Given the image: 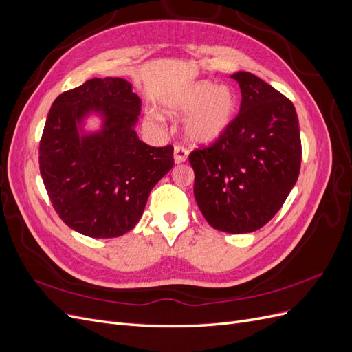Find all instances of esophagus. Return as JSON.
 <instances>
[{
  "mask_svg": "<svg viewBox=\"0 0 352 352\" xmlns=\"http://www.w3.org/2000/svg\"><path fill=\"white\" fill-rule=\"evenodd\" d=\"M173 157H175V163H177V164L184 163V162H186V158H188V150L182 145H176Z\"/></svg>",
  "mask_w": 352,
  "mask_h": 352,
  "instance_id": "34e87169",
  "label": "esophagus"
}]
</instances>
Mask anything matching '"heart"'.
<instances>
[{
    "label": "heart",
    "mask_w": 352,
    "mask_h": 352,
    "mask_svg": "<svg viewBox=\"0 0 352 352\" xmlns=\"http://www.w3.org/2000/svg\"><path fill=\"white\" fill-rule=\"evenodd\" d=\"M238 110V95L228 85L217 87L208 80H198L166 104L172 116L190 113L186 133L197 144H211L228 131ZM151 119L158 120L153 114Z\"/></svg>",
    "instance_id": "1"
}]
</instances>
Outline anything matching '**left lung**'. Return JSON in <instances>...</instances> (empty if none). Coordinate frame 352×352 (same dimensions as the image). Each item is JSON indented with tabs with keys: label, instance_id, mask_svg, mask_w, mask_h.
Masks as SVG:
<instances>
[{
	"label": "left lung",
	"instance_id": "left-lung-1",
	"mask_svg": "<svg viewBox=\"0 0 352 352\" xmlns=\"http://www.w3.org/2000/svg\"><path fill=\"white\" fill-rule=\"evenodd\" d=\"M241 109L219 140L189 154L194 195L208 225L228 233L258 230L280 210L301 167L294 104L250 72H238Z\"/></svg>",
	"mask_w": 352,
	"mask_h": 352
}]
</instances>
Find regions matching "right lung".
<instances>
[{"label": "right lung", "instance_id": "add662e5", "mask_svg": "<svg viewBox=\"0 0 352 352\" xmlns=\"http://www.w3.org/2000/svg\"><path fill=\"white\" fill-rule=\"evenodd\" d=\"M102 117L100 131L82 120ZM141 100L120 78L91 79L52 102L39 144V170L52 207L89 238H117L140 221L151 189L173 167V146L136 135Z\"/></svg>", "mask_w": 352, "mask_h": 352}]
</instances>
